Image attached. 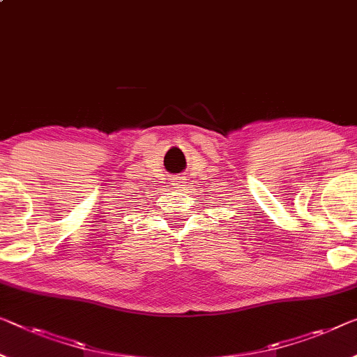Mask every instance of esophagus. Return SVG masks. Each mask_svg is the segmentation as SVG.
Instances as JSON below:
<instances>
[{
    "label": "esophagus",
    "mask_w": 357,
    "mask_h": 357,
    "mask_svg": "<svg viewBox=\"0 0 357 357\" xmlns=\"http://www.w3.org/2000/svg\"><path fill=\"white\" fill-rule=\"evenodd\" d=\"M181 183H183V181H176V185H178L179 189H181V185H183V184H181Z\"/></svg>",
    "instance_id": "obj_1"
}]
</instances>
